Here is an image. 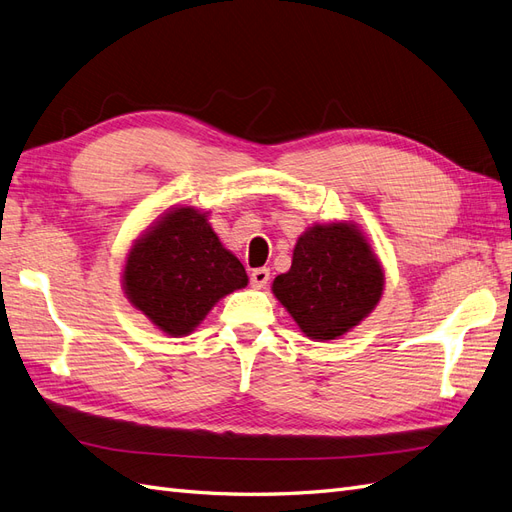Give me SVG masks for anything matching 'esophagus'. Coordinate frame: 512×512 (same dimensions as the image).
<instances>
[{
    "instance_id": "1",
    "label": "esophagus",
    "mask_w": 512,
    "mask_h": 512,
    "mask_svg": "<svg viewBox=\"0 0 512 512\" xmlns=\"http://www.w3.org/2000/svg\"><path fill=\"white\" fill-rule=\"evenodd\" d=\"M250 282L254 288H265L269 284V269H265V267L254 269L250 275Z\"/></svg>"
}]
</instances>
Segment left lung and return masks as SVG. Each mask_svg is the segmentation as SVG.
<instances>
[{"label": "left lung", "instance_id": "left-lung-1", "mask_svg": "<svg viewBox=\"0 0 512 512\" xmlns=\"http://www.w3.org/2000/svg\"><path fill=\"white\" fill-rule=\"evenodd\" d=\"M381 260L353 222L314 224L301 234L293 265L273 280V295L310 340H336L377 308Z\"/></svg>", "mask_w": 512, "mask_h": 512}]
</instances>
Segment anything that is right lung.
Wrapping results in <instances>:
<instances>
[{
  "instance_id": "right-lung-1",
  "label": "right lung",
  "mask_w": 512,
  "mask_h": 512,
  "mask_svg": "<svg viewBox=\"0 0 512 512\" xmlns=\"http://www.w3.org/2000/svg\"><path fill=\"white\" fill-rule=\"evenodd\" d=\"M241 260L222 245L209 211L170 206L137 237L122 271L129 303L163 334L189 336L219 299L247 286Z\"/></svg>"
}]
</instances>
